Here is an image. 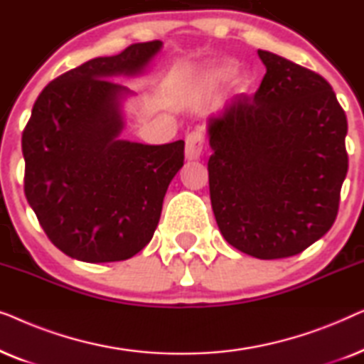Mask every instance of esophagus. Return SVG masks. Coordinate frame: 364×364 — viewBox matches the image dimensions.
I'll use <instances>...</instances> for the list:
<instances>
[{
	"mask_svg": "<svg viewBox=\"0 0 364 364\" xmlns=\"http://www.w3.org/2000/svg\"><path fill=\"white\" fill-rule=\"evenodd\" d=\"M203 146H205V137L200 131H192L187 134L186 137V156L191 161H196V159H200Z\"/></svg>",
	"mask_w": 364,
	"mask_h": 364,
	"instance_id": "34e87169",
	"label": "esophagus"
}]
</instances>
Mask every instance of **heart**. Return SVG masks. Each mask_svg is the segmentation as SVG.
<instances>
[{"instance_id":"obj_1","label":"heart","mask_w":364,"mask_h":364,"mask_svg":"<svg viewBox=\"0 0 364 364\" xmlns=\"http://www.w3.org/2000/svg\"><path fill=\"white\" fill-rule=\"evenodd\" d=\"M232 74H233V69L232 68H223V69H220V71L215 74V76L220 77V79H227V77H230Z\"/></svg>"}]
</instances>
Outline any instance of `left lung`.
I'll list each match as a JSON object with an SVG mask.
<instances>
[{
	"mask_svg": "<svg viewBox=\"0 0 364 364\" xmlns=\"http://www.w3.org/2000/svg\"><path fill=\"white\" fill-rule=\"evenodd\" d=\"M267 73L208 119V187L217 225L247 255L301 253L330 230L348 172L346 114L330 82L258 49Z\"/></svg>",
	"mask_w": 364,
	"mask_h": 364,
	"instance_id": "left-lung-1",
	"label": "left lung"
}]
</instances>
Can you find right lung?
I'll return each instance as SVG.
<instances>
[{
  "label": "right lung",
  "instance_id": "add662e5",
  "mask_svg": "<svg viewBox=\"0 0 364 364\" xmlns=\"http://www.w3.org/2000/svg\"><path fill=\"white\" fill-rule=\"evenodd\" d=\"M161 41L94 58L43 89L23 131L24 193L49 240L81 262L127 260L151 242L162 202L183 166V141H121L114 81L139 74Z\"/></svg>",
  "mask_w": 364,
  "mask_h": 364
}]
</instances>
